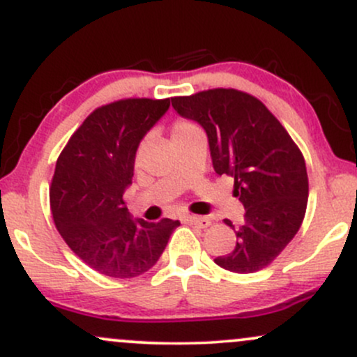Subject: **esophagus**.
Masks as SVG:
<instances>
[{
  "mask_svg": "<svg viewBox=\"0 0 357 357\" xmlns=\"http://www.w3.org/2000/svg\"><path fill=\"white\" fill-rule=\"evenodd\" d=\"M184 221L190 225H196L199 228H208L211 225V220L206 218V216H196V215H186L184 216Z\"/></svg>",
  "mask_w": 357,
  "mask_h": 357,
  "instance_id": "obj_1",
  "label": "esophagus"
}]
</instances>
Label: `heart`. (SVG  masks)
Returning <instances> with one entry per match:
<instances>
[{"label":"heart","mask_w":357,"mask_h":357,"mask_svg":"<svg viewBox=\"0 0 357 357\" xmlns=\"http://www.w3.org/2000/svg\"><path fill=\"white\" fill-rule=\"evenodd\" d=\"M192 129H196V126H192L191 122L178 121L173 126V139L181 136V134H184V132H190V130H192Z\"/></svg>","instance_id":"b5f03b06"}]
</instances>
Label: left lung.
I'll list each match as a JSON object with an SVG mask.
<instances>
[{"instance_id": "1", "label": "left lung", "mask_w": 357, "mask_h": 357, "mask_svg": "<svg viewBox=\"0 0 357 357\" xmlns=\"http://www.w3.org/2000/svg\"><path fill=\"white\" fill-rule=\"evenodd\" d=\"M171 102L179 116L203 127L216 174L235 179L233 195L245 206L235 248L216 257L215 264L235 273L265 268L304 220L309 179L301 149L277 117L250 93L211 89ZM225 221L233 227L230 220Z\"/></svg>"}]
</instances>
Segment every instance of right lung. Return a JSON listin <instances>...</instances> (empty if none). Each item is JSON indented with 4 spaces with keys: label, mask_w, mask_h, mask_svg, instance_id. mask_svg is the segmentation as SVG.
Masks as SVG:
<instances>
[{
    "label": "right lung",
    "mask_w": 357,
    "mask_h": 357,
    "mask_svg": "<svg viewBox=\"0 0 357 357\" xmlns=\"http://www.w3.org/2000/svg\"><path fill=\"white\" fill-rule=\"evenodd\" d=\"M169 99H124L93 110L56 159L50 186L55 227L80 260L102 275L132 278L153 268L178 220H134L124 191L132 184L142 137Z\"/></svg>",
    "instance_id": "obj_1"
}]
</instances>
